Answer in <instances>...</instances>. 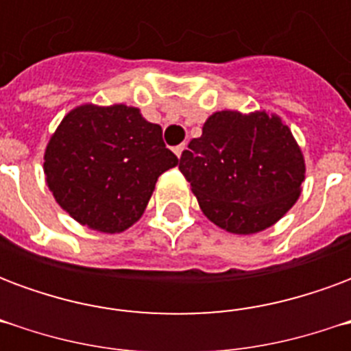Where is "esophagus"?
<instances>
[{
	"label": "esophagus",
	"instance_id": "esophagus-1",
	"mask_svg": "<svg viewBox=\"0 0 351 351\" xmlns=\"http://www.w3.org/2000/svg\"><path fill=\"white\" fill-rule=\"evenodd\" d=\"M184 148H186V145H178V146H175V154H176V156H178V158H180V156H182Z\"/></svg>",
	"mask_w": 351,
	"mask_h": 351
}]
</instances>
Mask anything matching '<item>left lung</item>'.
Wrapping results in <instances>:
<instances>
[{"label": "left lung", "instance_id": "1", "mask_svg": "<svg viewBox=\"0 0 351 351\" xmlns=\"http://www.w3.org/2000/svg\"><path fill=\"white\" fill-rule=\"evenodd\" d=\"M180 173L218 228L252 235L295 205L304 160L291 131L267 112H214L180 156Z\"/></svg>", "mask_w": 351, "mask_h": 351}]
</instances>
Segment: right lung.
<instances>
[{
  "label": "right lung",
  "mask_w": 351,
  "mask_h": 351,
  "mask_svg": "<svg viewBox=\"0 0 351 351\" xmlns=\"http://www.w3.org/2000/svg\"><path fill=\"white\" fill-rule=\"evenodd\" d=\"M178 165L161 128L125 105L73 108L50 137L45 175L58 205L101 233H120L143 216L158 176Z\"/></svg>",
  "instance_id": "add662e5"
}]
</instances>
